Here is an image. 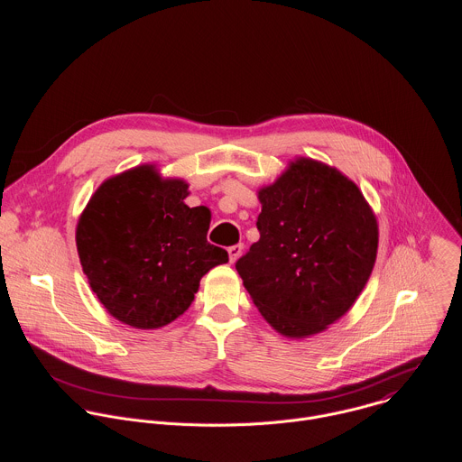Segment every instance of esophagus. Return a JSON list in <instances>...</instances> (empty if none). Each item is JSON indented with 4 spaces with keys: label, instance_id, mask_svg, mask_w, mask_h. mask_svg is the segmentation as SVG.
<instances>
[{
    "label": "esophagus",
    "instance_id": "esophagus-1",
    "mask_svg": "<svg viewBox=\"0 0 462 462\" xmlns=\"http://www.w3.org/2000/svg\"><path fill=\"white\" fill-rule=\"evenodd\" d=\"M243 245H234L228 248V257H230V263H236L239 259V255L243 254Z\"/></svg>",
    "mask_w": 462,
    "mask_h": 462
}]
</instances>
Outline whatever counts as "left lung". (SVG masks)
Returning a JSON list of instances; mask_svg holds the SVG:
<instances>
[{
  "instance_id": "obj_1",
  "label": "left lung",
  "mask_w": 462,
  "mask_h": 462,
  "mask_svg": "<svg viewBox=\"0 0 462 462\" xmlns=\"http://www.w3.org/2000/svg\"><path fill=\"white\" fill-rule=\"evenodd\" d=\"M257 199L259 241L236 263L243 285L282 337L323 333L373 273L376 216L349 177L309 157L291 161Z\"/></svg>"
}]
</instances>
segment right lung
<instances>
[{
  "instance_id": "right-lung-1",
  "label": "right lung",
  "mask_w": 462,
  "mask_h": 462,
  "mask_svg": "<svg viewBox=\"0 0 462 462\" xmlns=\"http://www.w3.org/2000/svg\"><path fill=\"white\" fill-rule=\"evenodd\" d=\"M188 182L141 164L106 179L77 225V250L91 291L118 321L161 328L193 301L201 278L228 263L207 241L210 214L189 208Z\"/></svg>"
}]
</instances>
